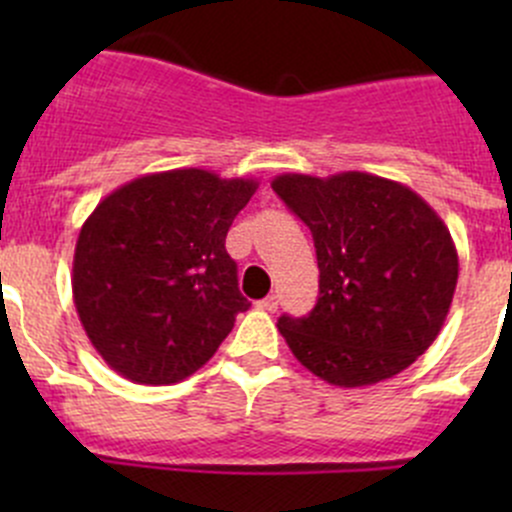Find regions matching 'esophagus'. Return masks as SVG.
Returning <instances> with one entry per match:
<instances>
[{"label":"esophagus","instance_id":"1","mask_svg":"<svg viewBox=\"0 0 512 512\" xmlns=\"http://www.w3.org/2000/svg\"><path fill=\"white\" fill-rule=\"evenodd\" d=\"M257 309H265V312H277V297H275V294L260 299V302H257Z\"/></svg>","mask_w":512,"mask_h":512}]
</instances>
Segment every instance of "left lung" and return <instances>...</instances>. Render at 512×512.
Returning <instances> with one entry per match:
<instances>
[{
	"instance_id": "1",
	"label": "left lung",
	"mask_w": 512,
	"mask_h": 512,
	"mask_svg": "<svg viewBox=\"0 0 512 512\" xmlns=\"http://www.w3.org/2000/svg\"><path fill=\"white\" fill-rule=\"evenodd\" d=\"M272 190L312 230L319 299L277 329L304 369L356 389L391 379L441 332L458 252L436 210L406 185L359 170L285 173Z\"/></svg>"
}]
</instances>
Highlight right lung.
Returning a JSON list of instances; mask_svg holds the SVG:
<instances>
[{
  "label": "right lung",
  "mask_w": 512,
  "mask_h": 512,
  "mask_svg": "<svg viewBox=\"0 0 512 512\" xmlns=\"http://www.w3.org/2000/svg\"><path fill=\"white\" fill-rule=\"evenodd\" d=\"M252 178L178 168L121 185L81 225L74 304L86 337L133 384L188 379L250 307L225 250Z\"/></svg>",
  "instance_id": "add662e5"
}]
</instances>
